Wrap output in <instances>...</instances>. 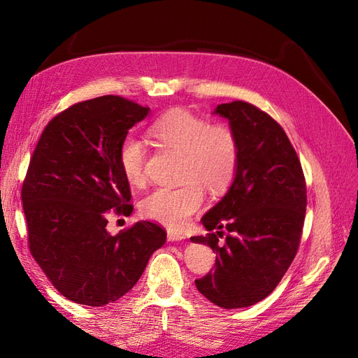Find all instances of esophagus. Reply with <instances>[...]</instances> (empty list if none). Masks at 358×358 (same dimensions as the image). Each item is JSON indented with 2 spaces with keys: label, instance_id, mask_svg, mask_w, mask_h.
<instances>
[{
  "label": "esophagus",
  "instance_id": "esophagus-1",
  "mask_svg": "<svg viewBox=\"0 0 358 358\" xmlns=\"http://www.w3.org/2000/svg\"><path fill=\"white\" fill-rule=\"evenodd\" d=\"M167 239H169L170 242H175V241H183V239H185V236H183L182 233L169 230V231H167Z\"/></svg>",
  "mask_w": 358,
  "mask_h": 358
}]
</instances>
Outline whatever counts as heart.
<instances>
[{
    "instance_id": "heart-1",
    "label": "heart",
    "mask_w": 358,
    "mask_h": 358,
    "mask_svg": "<svg viewBox=\"0 0 358 358\" xmlns=\"http://www.w3.org/2000/svg\"><path fill=\"white\" fill-rule=\"evenodd\" d=\"M150 134L164 146L183 155L182 187H161L149 192L140 209L146 218L170 229H182L204 201L203 187L212 194L229 189L239 166V140L234 129L222 122L209 124L187 109H173L150 125ZM119 167L131 185L146 178L148 152L134 137H125L119 146Z\"/></svg>"
}]
</instances>
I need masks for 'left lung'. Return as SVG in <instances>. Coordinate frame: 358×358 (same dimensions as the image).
<instances>
[{
    "mask_svg": "<svg viewBox=\"0 0 358 358\" xmlns=\"http://www.w3.org/2000/svg\"><path fill=\"white\" fill-rule=\"evenodd\" d=\"M215 113L229 119L241 155L229 192L201 218L209 233L191 237L216 252L215 268L196 279V287L216 306L237 309L266 299L294 259L306 180L296 149L272 116L241 100L220 104Z\"/></svg>",
    "mask_w": 358,
    "mask_h": 358,
    "instance_id": "obj_1",
    "label": "left lung"
}]
</instances>
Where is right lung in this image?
Here are the masks:
<instances>
[{"label":"right lung","mask_w":358,"mask_h":358,"mask_svg":"<svg viewBox=\"0 0 358 358\" xmlns=\"http://www.w3.org/2000/svg\"><path fill=\"white\" fill-rule=\"evenodd\" d=\"M149 107L119 95L70 106L43 129L22 185L28 248L49 282L86 306L121 299L166 242L159 224L138 221L112 236L107 215L133 212L119 146Z\"/></svg>","instance_id":"right-lung-1"}]
</instances>
